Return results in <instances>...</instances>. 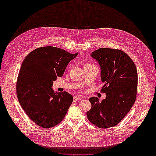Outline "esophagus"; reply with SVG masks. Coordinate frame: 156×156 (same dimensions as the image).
Masks as SVG:
<instances>
[{
	"mask_svg": "<svg viewBox=\"0 0 156 156\" xmlns=\"http://www.w3.org/2000/svg\"><path fill=\"white\" fill-rule=\"evenodd\" d=\"M82 98H80V97H78V96H74L73 97V100L77 101H79V100H81Z\"/></svg>",
	"mask_w": 156,
	"mask_h": 156,
	"instance_id": "34e87169",
	"label": "esophagus"
}]
</instances>
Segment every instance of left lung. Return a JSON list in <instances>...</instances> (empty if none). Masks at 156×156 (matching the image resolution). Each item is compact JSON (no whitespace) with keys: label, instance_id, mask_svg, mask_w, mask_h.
<instances>
[{"label":"left lung","instance_id":"left-lung-1","mask_svg":"<svg viewBox=\"0 0 156 156\" xmlns=\"http://www.w3.org/2000/svg\"><path fill=\"white\" fill-rule=\"evenodd\" d=\"M91 56L101 67V79L104 85L101 92L106 98L99 101L92 97L90 110L87 112L89 121L100 128L114 127L124 119L136 100L138 75L133 61L120 49L100 48Z\"/></svg>","mask_w":156,"mask_h":156}]
</instances>
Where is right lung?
<instances>
[{
    "label": "right lung",
    "mask_w": 156,
    "mask_h": 156,
    "mask_svg": "<svg viewBox=\"0 0 156 156\" xmlns=\"http://www.w3.org/2000/svg\"><path fill=\"white\" fill-rule=\"evenodd\" d=\"M77 55L45 46L32 51L23 60L16 83L17 96L23 109L37 126L51 128L65 117L73 97L66 91L55 92L51 87Z\"/></svg>",
    "instance_id": "add662e5"
}]
</instances>
